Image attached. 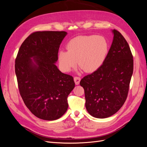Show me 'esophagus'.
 Masks as SVG:
<instances>
[{
  "label": "esophagus",
  "mask_w": 147,
  "mask_h": 147,
  "mask_svg": "<svg viewBox=\"0 0 147 147\" xmlns=\"http://www.w3.org/2000/svg\"><path fill=\"white\" fill-rule=\"evenodd\" d=\"M74 79V82H75V84H77V85H78V84H79L80 82V80H81L80 77H75Z\"/></svg>",
  "instance_id": "esophagus-1"
}]
</instances>
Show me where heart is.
Instances as JSON below:
<instances>
[{"label":"heart","mask_w":147,"mask_h":147,"mask_svg":"<svg viewBox=\"0 0 147 147\" xmlns=\"http://www.w3.org/2000/svg\"><path fill=\"white\" fill-rule=\"evenodd\" d=\"M68 51L61 50L58 55L60 68L68 72L78 65L88 73L94 72L103 64L109 52V43L102 36L81 35L70 40Z\"/></svg>","instance_id":"b5f03b06"}]
</instances>
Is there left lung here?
I'll return each instance as SVG.
<instances>
[{"instance_id":"obj_1","label":"left lung","mask_w":147,"mask_h":147,"mask_svg":"<svg viewBox=\"0 0 147 147\" xmlns=\"http://www.w3.org/2000/svg\"><path fill=\"white\" fill-rule=\"evenodd\" d=\"M113 39L100 67L83 77L88 112L97 118H108L117 113L125 102L133 73V56L126 39L112 30Z\"/></svg>"}]
</instances>
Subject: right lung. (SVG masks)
I'll use <instances>...</instances> for the list:
<instances>
[{"label":"right lung","mask_w":147,"mask_h":147,"mask_svg":"<svg viewBox=\"0 0 147 147\" xmlns=\"http://www.w3.org/2000/svg\"><path fill=\"white\" fill-rule=\"evenodd\" d=\"M65 31H38L22 43L15 60V74L25 105L37 118L55 120L68 109L74 78L55 65Z\"/></svg>","instance_id":"add662e5"}]
</instances>
